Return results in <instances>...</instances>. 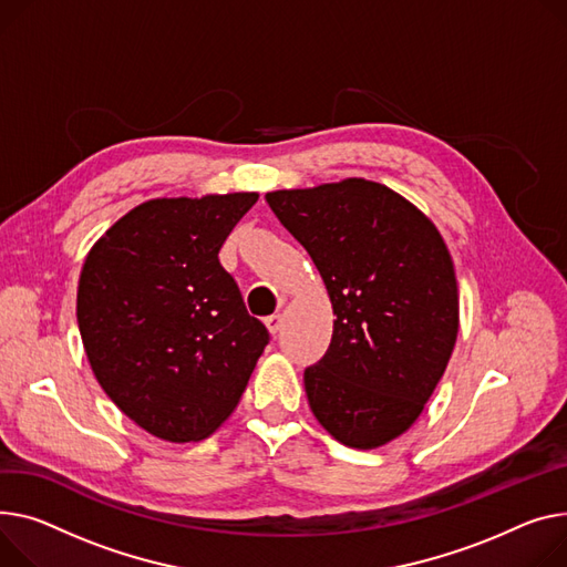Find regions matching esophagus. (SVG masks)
<instances>
[{
	"label": "esophagus",
	"mask_w": 567,
	"mask_h": 567,
	"mask_svg": "<svg viewBox=\"0 0 567 567\" xmlns=\"http://www.w3.org/2000/svg\"><path fill=\"white\" fill-rule=\"evenodd\" d=\"M264 323H267V328H269L271 334H276V332L280 330V326H282V317H280V315H269L267 319H264Z\"/></svg>",
	"instance_id": "esophagus-1"
}]
</instances>
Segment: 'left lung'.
Masks as SVG:
<instances>
[{
    "label": "left lung",
    "instance_id": "obj_1",
    "mask_svg": "<svg viewBox=\"0 0 567 567\" xmlns=\"http://www.w3.org/2000/svg\"><path fill=\"white\" fill-rule=\"evenodd\" d=\"M267 203L310 252L337 317L326 355L303 373L315 417L347 446L394 440L420 417L458 334L440 233L392 188L360 177Z\"/></svg>",
    "mask_w": 567,
    "mask_h": 567
}]
</instances>
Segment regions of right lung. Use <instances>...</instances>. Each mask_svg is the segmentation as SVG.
<instances>
[{
	"mask_svg": "<svg viewBox=\"0 0 567 567\" xmlns=\"http://www.w3.org/2000/svg\"><path fill=\"white\" fill-rule=\"evenodd\" d=\"M257 198L147 200L84 261L78 323L91 369L106 396L162 440L196 442L228 420L271 339L218 261Z\"/></svg>",
	"mask_w": 567,
	"mask_h": 567,
	"instance_id": "1",
	"label": "right lung"
}]
</instances>
